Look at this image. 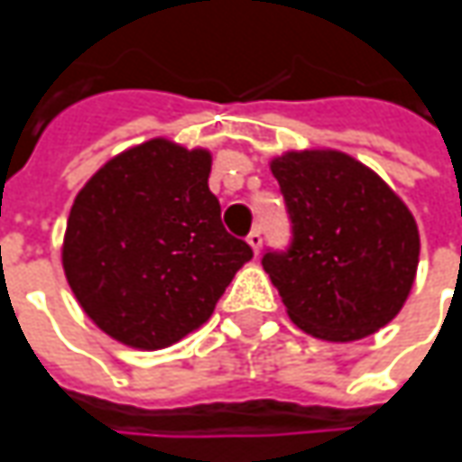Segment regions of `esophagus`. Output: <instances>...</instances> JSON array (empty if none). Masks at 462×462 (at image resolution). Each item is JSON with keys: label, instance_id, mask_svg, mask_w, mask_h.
Wrapping results in <instances>:
<instances>
[{"label": "esophagus", "instance_id": "obj_1", "mask_svg": "<svg viewBox=\"0 0 462 462\" xmlns=\"http://www.w3.org/2000/svg\"><path fill=\"white\" fill-rule=\"evenodd\" d=\"M246 244L252 246V252H254V254H259V249H262V231H259V228H254V231L246 236Z\"/></svg>", "mask_w": 462, "mask_h": 462}]
</instances>
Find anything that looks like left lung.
I'll return each instance as SVG.
<instances>
[{"mask_svg":"<svg viewBox=\"0 0 462 462\" xmlns=\"http://www.w3.org/2000/svg\"><path fill=\"white\" fill-rule=\"evenodd\" d=\"M293 221L288 252L264 273L295 327L324 342H357L396 319L419 264L411 210L363 162L337 149L270 162Z\"/></svg>","mask_w":462,"mask_h":462,"instance_id":"obj_1","label":"left lung"}]
</instances>
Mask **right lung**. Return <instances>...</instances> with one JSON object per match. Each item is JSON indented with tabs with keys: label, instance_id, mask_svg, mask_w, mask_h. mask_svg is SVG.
<instances>
[{
	"label": "right lung",
	"instance_id": "obj_1",
	"mask_svg": "<svg viewBox=\"0 0 462 462\" xmlns=\"http://www.w3.org/2000/svg\"><path fill=\"white\" fill-rule=\"evenodd\" d=\"M210 164L208 149L152 138L102 164L74 198L63 275L120 345L164 349L192 334L252 259L223 228Z\"/></svg>",
	"mask_w": 462,
	"mask_h": 462
}]
</instances>
